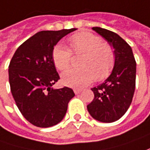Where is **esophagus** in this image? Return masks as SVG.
I'll list each match as a JSON object with an SVG mask.
<instances>
[{"mask_svg":"<svg viewBox=\"0 0 150 150\" xmlns=\"http://www.w3.org/2000/svg\"><path fill=\"white\" fill-rule=\"evenodd\" d=\"M74 92H75V95H78V94H80V92H81V90L80 89H74Z\"/></svg>","mask_w":150,"mask_h":150,"instance_id":"1","label":"esophagus"}]
</instances>
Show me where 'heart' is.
Segmentation results:
<instances>
[{
    "instance_id": "obj_1",
    "label": "heart",
    "mask_w": 150,
    "mask_h": 150,
    "mask_svg": "<svg viewBox=\"0 0 150 150\" xmlns=\"http://www.w3.org/2000/svg\"><path fill=\"white\" fill-rule=\"evenodd\" d=\"M70 49L75 54H83L80 69L70 70L61 75L63 85L71 88H82L96 79L100 81L110 74L115 65V54L110 45L102 41L100 36L87 31L78 32L69 37ZM55 67L65 71L70 66L72 53L63 45H56L52 50Z\"/></svg>"
}]
</instances>
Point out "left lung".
I'll return each mask as SVG.
<instances>
[{"instance_id":"8db88e82","label":"left lung","mask_w":150,"mask_h":150,"mask_svg":"<svg viewBox=\"0 0 150 150\" xmlns=\"http://www.w3.org/2000/svg\"><path fill=\"white\" fill-rule=\"evenodd\" d=\"M92 30L112 46L115 61L110 76L91 89L95 98L87 110L96 120L112 123L120 120L131 104L135 89L136 62L131 47L118 34L100 27Z\"/></svg>"}]
</instances>
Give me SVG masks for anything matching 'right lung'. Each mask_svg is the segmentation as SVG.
<instances>
[{"label":"right lung","instance_id":"add662e5","mask_svg":"<svg viewBox=\"0 0 150 150\" xmlns=\"http://www.w3.org/2000/svg\"><path fill=\"white\" fill-rule=\"evenodd\" d=\"M76 30L39 31L19 46L10 62L12 96L22 115L35 126L48 128L59 123L75 96L70 88L52 87L59 79L52 50L64 36Z\"/></svg>","mask_w":150,"mask_h":150}]
</instances>
